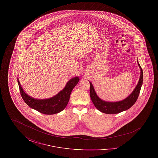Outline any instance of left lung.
<instances>
[{"mask_svg":"<svg viewBox=\"0 0 158 158\" xmlns=\"http://www.w3.org/2000/svg\"><path fill=\"white\" fill-rule=\"evenodd\" d=\"M138 63V65L139 66L141 72L140 77L139 79V81L135 89L133 91V92L125 99L116 102H105L101 100L98 97L95 93L93 85L90 83V97L91 100L95 106L102 113L105 114H118L122 111H126L131 107L135 104L138 97L139 95L141 87L142 85L143 81V73L142 69L141 68L140 64Z\"/></svg>","mask_w":158,"mask_h":158,"instance_id":"left-lung-1","label":"left lung"}]
</instances>
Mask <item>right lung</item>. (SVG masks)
I'll list each match as a JSON object with an SVG mask.
<instances>
[{
  "instance_id": "right-lung-1",
  "label": "right lung",
  "mask_w": 158,
  "mask_h": 158,
  "mask_svg": "<svg viewBox=\"0 0 158 158\" xmlns=\"http://www.w3.org/2000/svg\"><path fill=\"white\" fill-rule=\"evenodd\" d=\"M79 81L78 77L71 79L66 84L65 88L57 95L53 98L40 100L31 98L25 93L18 79L20 94L24 102L31 108L40 113L47 115L60 113L66 108L69 101L70 94Z\"/></svg>"
}]
</instances>
